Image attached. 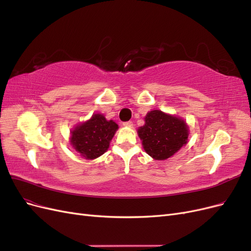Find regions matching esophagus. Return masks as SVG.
Instances as JSON below:
<instances>
[{
    "instance_id": "1",
    "label": "esophagus",
    "mask_w": 251,
    "mask_h": 251,
    "mask_svg": "<svg viewBox=\"0 0 251 251\" xmlns=\"http://www.w3.org/2000/svg\"><path fill=\"white\" fill-rule=\"evenodd\" d=\"M124 126H125L131 127V126H133V124H132V121H126V123H124Z\"/></svg>"
}]
</instances>
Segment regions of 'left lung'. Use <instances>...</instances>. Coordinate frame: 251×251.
Here are the masks:
<instances>
[{
  "mask_svg": "<svg viewBox=\"0 0 251 251\" xmlns=\"http://www.w3.org/2000/svg\"><path fill=\"white\" fill-rule=\"evenodd\" d=\"M138 135L150 156L156 160H164L186 143L188 127L184 120L155 110L147 114L146 125L140 126Z\"/></svg>",
  "mask_w": 251,
  "mask_h": 251,
  "instance_id": "8db88e82",
  "label": "left lung"
}]
</instances>
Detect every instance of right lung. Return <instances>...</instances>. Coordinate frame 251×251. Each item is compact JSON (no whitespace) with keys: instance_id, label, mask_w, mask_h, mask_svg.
<instances>
[{"instance_id":"obj_1","label":"right lung","mask_w":251,"mask_h":251,"mask_svg":"<svg viewBox=\"0 0 251 251\" xmlns=\"http://www.w3.org/2000/svg\"><path fill=\"white\" fill-rule=\"evenodd\" d=\"M118 126L113 120L108 121L103 115L94 114L72 131L71 144L86 159H95L104 154Z\"/></svg>"}]
</instances>
